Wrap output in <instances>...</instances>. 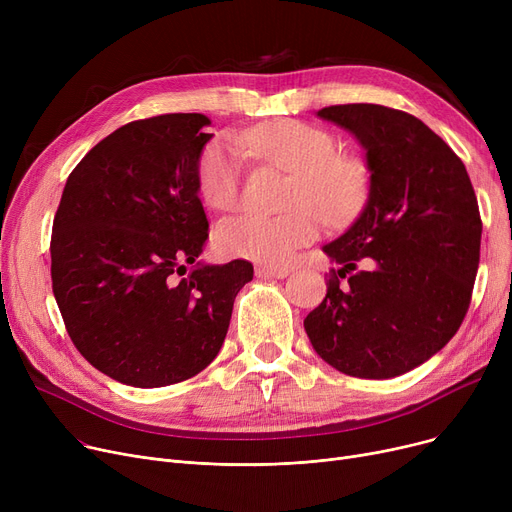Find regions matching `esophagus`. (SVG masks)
I'll return each instance as SVG.
<instances>
[{
    "instance_id": "esophagus-1",
    "label": "esophagus",
    "mask_w": 512,
    "mask_h": 512,
    "mask_svg": "<svg viewBox=\"0 0 512 512\" xmlns=\"http://www.w3.org/2000/svg\"><path fill=\"white\" fill-rule=\"evenodd\" d=\"M255 274H257V278H265V280H272V278H276V280H282V278H286V276L290 274V270H288V267L259 265L257 270H255Z\"/></svg>"
}]
</instances>
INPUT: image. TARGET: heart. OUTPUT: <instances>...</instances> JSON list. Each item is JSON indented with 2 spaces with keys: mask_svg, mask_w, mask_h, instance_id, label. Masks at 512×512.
I'll list each match as a JSON object with an SVG mask.
<instances>
[{
  "mask_svg": "<svg viewBox=\"0 0 512 512\" xmlns=\"http://www.w3.org/2000/svg\"><path fill=\"white\" fill-rule=\"evenodd\" d=\"M240 144L292 172L286 213H236L218 226L220 247L236 257L286 265L311 245L326 220L342 226L357 220L371 195V172L363 159L340 153L334 132L294 118L263 122L240 134ZM236 139L209 141L197 159V191L213 209H232L242 191L245 155Z\"/></svg>",
  "mask_w": 512,
  "mask_h": 512,
  "instance_id": "obj_1",
  "label": "heart"
}]
</instances>
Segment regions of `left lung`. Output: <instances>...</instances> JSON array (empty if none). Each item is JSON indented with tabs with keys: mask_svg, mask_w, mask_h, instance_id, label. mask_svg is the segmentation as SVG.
I'll use <instances>...</instances> for the list:
<instances>
[{
	"mask_svg": "<svg viewBox=\"0 0 512 512\" xmlns=\"http://www.w3.org/2000/svg\"><path fill=\"white\" fill-rule=\"evenodd\" d=\"M317 116L363 145L371 195L355 224L324 247L342 267L305 317V332L338 371L396 378L434 357L463 324L479 265L477 197L459 155L419 118L375 103L330 105Z\"/></svg>",
	"mask_w": 512,
	"mask_h": 512,
	"instance_id": "1",
	"label": "left lung"
}]
</instances>
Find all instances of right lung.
I'll return each instance as SVG.
<instances>
[{
	"mask_svg": "<svg viewBox=\"0 0 512 512\" xmlns=\"http://www.w3.org/2000/svg\"><path fill=\"white\" fill-rule=\"evenodd\" d=\"M209 124L164 114L114 130L72 170L53 218L51 284L68 336L126 386L161 388L203 371L253 280L245 259L195 263L209 236L195 180Z\"/></svg>",
	"mask_w": 512,
	"mask_h": 512,
	"instance_id": "obj_1",
	"label": "right lung"
}]
</instances>
